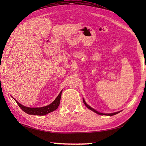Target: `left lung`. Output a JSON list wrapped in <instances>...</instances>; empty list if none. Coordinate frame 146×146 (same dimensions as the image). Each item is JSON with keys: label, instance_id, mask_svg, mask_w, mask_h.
<instances>
[{"label": "left lung", "instance_id": "left-lung-1", "mask_svg": "<svg viewBox=\"0 0 146 146\" xmlns=\"http://www.w3.org/2000/svg\"><path fill=\"white\" fill-rule=\"evenodd\" d=\"M83 103H84V104L85 105V106H86V107H87L88 108H89L90 110L94 111V112H95L96 113H97V114H98V115H109V116H112V115H114L117 114L118 113H119L120 111H117V112H114V113H100V112H99V111H97V110H95L94 109V108H92L90 106H89V105H88V104H86V103L85 102L84 99H83Z\"/></svg>", "mask_w": 146, "mask_h": 146}]
</instances>
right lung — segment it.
<instances>
[{
	"label": "right lung",
	"mask_w": 146,
	"mask_h": 146,
	"mask_svg": "<svg viewBox=\"0 0 146 146\" xmlns=\"http://www.w3.org/2000/svg\"><path fill=\"white\" fill-rule=\"evenodd\" d=\"M61 93L62 91L60 93V94L58 95V97L56 98L55 100L52 102L51 104H49L47 106L42 107H37V108H30L24 106V105H21L20 103L15 100L16 102L17 105L19 106V107L23 110L24 112L27 113V114L29 115H44L48 114L49 113L51 112V111L55 110L57 109L60 103L61 97Z\"/></svg>",
	"instance_id": "obj_1"
}]
</instances>
